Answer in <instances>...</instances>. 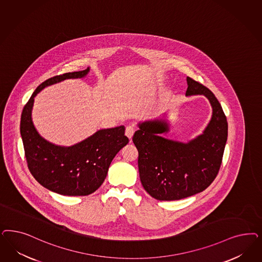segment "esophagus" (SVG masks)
Wrapping results in <instances>:
<instances>
[{
	"label": "esophagus",
	"mask_w": 262,
	"mask_h": 262,
	"mask_svg": "<svg viewBox=\"0 0 262 262\" xmlns=\"http://www.w3.org/2000/svg\"><path fill=\"white\" fill-rule=\"evenodd\" d=\"M134 132H135V129L133 126H127L125 129V135L129 138V139H132V137L134 135Z\"/></svg>",
	"instance_id": "34e87169"
}]
</instances>
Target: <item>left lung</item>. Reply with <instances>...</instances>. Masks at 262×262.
<instances>
[{"instance_id":"obj_1","label":"left lung","mask_w":262,"mask_h":262,"mask_svg":"<svg viewBox=\"0 0 262 262\" xmlns=\"http://www.w3.org/2000/svg\"><path fill=\"white\" fill-rule=\"evenodd\" d=\"M186 96L204 95L212 116L203 134L187 143L162 137L168 133L166 118L138 124L133 143L139 151V172L144 190L158 201H178L203 192L219 171L228 140V121L211 91L187 77Z\"/></svg>"}]
</instances>
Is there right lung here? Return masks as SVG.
<instances>
[{"mask_svg":"<svg viewBox=\"0 0 262 262\" xmlns=\"http://www.w3.org/2000/svg\"><path fill=\"white\" fill-rule=\"evenodd\" d=\"M91 68L55 76L39 84L21 115L20 133L28 168L44 188L62 195H88L95 192L107 177L111 162L129 140L125 127L101 129L70 146L52 144L35 129L32 119L34 97L46 86L68 79H81Z\"/></svg>","mask_w":262,"mask_h":262,"instance_id":"right-lung-1","label":"right lung"}]
</instances>
